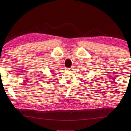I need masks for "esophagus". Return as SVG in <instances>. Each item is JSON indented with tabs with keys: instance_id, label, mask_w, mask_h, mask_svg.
<instances>
[{
	"instance_id": "obj_1",
	"label": "esophagus",
	"mask_w": 131,
	"mask_h": 131,
	"mask_svg": "<svg viewBox=\"0 0 131 131\" xmlns=\"http://www.w3.org/2000/svg\"><path fill=\"white\" fill-rule=\"evenodd\" d=\"M68 71H72L73 70V68H67L66 69Z\"/></svg>"
}]
</instances>
